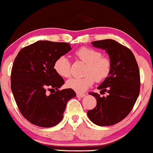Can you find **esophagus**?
I'll return each instance as SVG.
<instances>
[{
	"label": "esophagus",
	"mask_w": 153,
	"mask_h": 153,
	"mask_svg": "<svg viewBox=\"0 0 153 153\" xmlns=\"http://www.w3.org/2000/svg\"><path fill=\"white\" fill-rule=\"evenodd\" d=\"M85 94L84 93H80V92H76V97H83Z\"/></svg>",
	"instance_id": "34e87169"
}]
</instances>
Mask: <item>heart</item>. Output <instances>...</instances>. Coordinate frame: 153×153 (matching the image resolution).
I'll return each instance as SVG.
<instances>
[{
    "instance_id": "obj_1",
    "label": "heart",
    "mask_w": 153,
    "mask_h": 153,
    "mask_svg": "<svg viewBox=\"0 0 153 153\" xmlns=\"http://www.w3.org/2000/svg\"><path fill=\"white\" fill-rule=\"evenodd\" d=\"M76 57L86 64L84 74L81 78H71L67 81V86L76 91L82 92L93 85L94 80L101 82L110 75L111 62L108 58L102 57L98 50L89 47H82L76 51ZM54 69L62 77L71 76V62L68 58L62 56L54 63Z\"/></svg>"
}]
</instances>
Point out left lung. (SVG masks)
Returning <instances> with one entry per match:
<instances>
[{"instance_id": "left-lung-1", "label": "left lung", "mask_w": 153, "mask_h": 153, "mask_svg": "<svg viewBox=\"0 0 153 153\" xmlns=\"http://www.w3.org/2000/svg\"><path fill=\"white\" fill-rule=\"evenodd\" d=\"M93 46L104 49L111 62L110 75L98 86L101 97L89 92L97 101L93 110H88V119L95 125L110 126L124 119L129 114L140 93V78L137 63L131 51L111 39L91 42Z\"/></svg>"}]
</instances>
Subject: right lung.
I'll use <instances>...</instances> for the list:
<instances>
[{"label": "right lung", "instance_id": "1", "mask_svg": "<svg viewBox=\"0 0 153 153\" xmlns=\"http://www.w3.org/2000/svg\"><path fill=\"white\" fill-rule=\"evenodd\" d=\"M71 49L68 43L40 40L22 49L16 57L11 90L21 113L32 124L43 128L59 124L68 101L76 96L72 88L59 90L65 81L54 69L56 59Z\"/></svg>", "mask_w": 153, "mask_h": 153}]
</instances>
